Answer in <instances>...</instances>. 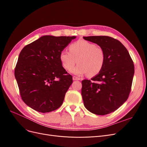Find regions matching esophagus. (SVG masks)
I'll return each instance as SVG.
<instances>
[{
    "mask_svg": "<svg viewBox=\"0 0 147 147\" xmlns=\"http://www.w3.org/2000/svg\"><path fill=\"white\" fill-rule=\"evenodd\" d=\"M73 80H80V78H78L77 77L74 76L73 77Z\"/></svg>",
    "mask_w": 147,
    "mask_h": 147,
    "instance_id": "1",
    "label": "esophagus"
}]
</instances>
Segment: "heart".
Masks as SVG:
<instances>
[{
  "label": "heart",
  "instance_id": "b5f03b06",
  "mask_svg": "<svg viewBox=\"0 0 147 147\" xmlns=\"http://www.w3.org/2000/svg\"><path fill=\"white\" fill-rule=\"evenodd\" d=\"M69 52L63 50L59 55L62 65L67 70L72 69L77 62L78 64L72 72L77 75L87 74L89 77L98 75L105 65L106 56L102 47L84 40H79L69 47Z\"/></svg>",
  "mask_w": 147,
  "mask_h": 147
}]
</instances>
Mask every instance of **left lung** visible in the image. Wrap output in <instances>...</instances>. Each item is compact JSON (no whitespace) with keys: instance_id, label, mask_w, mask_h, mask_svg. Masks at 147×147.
<instances>
[{"instance_id":"left-lung-1","label":"left lung","mask_w":147,"mask_h":147,"mask_svg":"<svg viewBox=\"0 0 147 147\" xmlns=\"http://www.w3.org/2000/svg\"><path fill=\"white\" fill-rule=\"evenodd\" d=\"M104 49L106 60L101 72L91 80L82 82V95L86 109L105 115L115 112L127 99L131 90L134 65L127 49L109 36L83 37Z\"/></svg>"}]
</instances>
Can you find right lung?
<instances>
[{"instance_id": "obj_1", "label": "right lung", "mask_w": 147, "mask_h": 147, "mask_svg": "<svg viewBox=\"0 0 147 147\" xmlns=\"http://www.w3.org/2000/svg\"><path fill=\"white\" fill-rule=\"evenodd\" d=\"M75 37L45 35L20 52L15 76L21 99L30 108L47 113L63 104L73 80L62 65L59 55Z\"/></svg>"}]
</instances>
